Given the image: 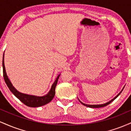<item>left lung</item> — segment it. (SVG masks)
<instances>
[{"mask_svg":"<svg viewBox=\"0 0 131 131\" xmlns=\"http://www.w3.org/2000/svg\"><path fill=\"white\" fill-rule=\"evenodd\" d=\"M123 89H124V88H123ZM123 89H122V91H121V92H120L119 93V94L117 95L116 96V97H115V98L114 99H113L112 100H110V102H107V103H104V104H101V105H88V104H85V103H82V102H81L80 100H79V102H81V103H82V105H84V106H88V107H90V108H101V107H103V106H106V105H109L110 103H111V102H113V101L114 100H115V99H116L117 98V97H118L119 96V95L120 94H121V92L123 91Z\"/></svg>","mask_w":131,"mask_h":131,"instance_id":"obj_1","label":"left lung"}]
</instances>
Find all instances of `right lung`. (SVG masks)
I'll list each match as a JSON object with an SVG mask.
<instances>
[{
	"mask_svg": "<svg viewBox=\"0 0 131 131\" xmlns=\"http://www.w3.org/2000/svg\"><path fill=\"white\" fill-rule=\"evenodd\" d=\"M2 67L3 74H4V78L6 84L7 85L10 91L13 93V95L16 97H17L24 104L26 105V106H30V107H39V106H43V105L47 104V103H49L53 99L55 94V88H56L57 82H58V78H59L60 74H59L57 76L55 82H53L52 87H51V89L50 91L49 92V93L44 96L39 97V96L23 94V93H21L19 91H18L13 86L12 84L11 83L10 79H8V76H7V73H6L5 64H4V55H3Z\"/></svg>",
	"mask_w": 131,
	"mask_h": 131,
	"instance_id": "obj_1",
	"label": "right lung"
}]
</instances>
